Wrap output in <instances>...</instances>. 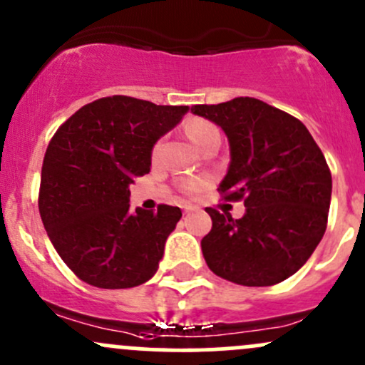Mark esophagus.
<instances>
[{
    "mask_svg": "<svg viewBox=\"0 0 365 365\" xmlns=\"http://www.w3.org/2000/svg\"><path fill=\"white\" fill-rule=\"evenodd\" d=\"M195 209H197V207H193V205H184V207H182L184 214H190V212H193Z\"/></svg>",
    "mask_w": 365,
    "mask_h": 365,
    "instance_id": "esophagus-1",
    "label": "esophagus"
}]
</instances>
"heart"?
<instances>
[{"label":"heart","instance_id":"heart-1","mask_svg":"<svg viewBox=\"0 0 365 365\" xmlns=\"http://www.w3.org/2000/svg\"><path fill=\"white\" fill-rule=\"evenodd\" d=\"M216 128H214L210 123L207 121H202V119H195V121H191L190 125L186 126V133L187 137L193 140L195 145H200L202 142L205 140V138L209 137V135L216 133ZM204 186V181H193V182H187L186 186H184V191L186 193H197L200 187Z\"/></svg>","mask_w":365,"mask_h":365}]
</instances>
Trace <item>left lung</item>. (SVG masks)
Wrapping results in <instances>:
<instances>
[{
    "instance_id": "1",
    "label": "left lung",
    "mask_w": 365,
    "mask_h": 365,
    "mask_svg": "<svg viewBox=\"0 0 365 365\" xmlns=\"http://www.w3.org/2000/svg\"><path fill=\"white\" fill-rule=\"evenodd\" d=\"M191 112L225 131L230 165L220 184L244 200L240 220L207 207L212 228L202 253L216 276L242 287H270L294 276L325 234L332 175L307 128L265 101L239 96Z\"/></svg>"
}]
</instances>
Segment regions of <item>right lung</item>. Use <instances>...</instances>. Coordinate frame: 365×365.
<instances>
[{
  "instance_id": "right-lung-1",
  "label": "right lung",
  "mask_w": 365,
  "mask_h": 365,
  "mask_svg": "<svg viewBox=\"0 0 365 365\" xmlns=\"http://www.w3.org/2000/svg\"><path fill=\"white\" fill-rule=\"evenodd\" d=\"M187 107L107 96L78 108L48 142L38 209L52 246L78 279L107 290L156 274L182 212L130 210V184L151 170L153 148Z\"/></svg>"
}]
</instances>
